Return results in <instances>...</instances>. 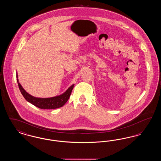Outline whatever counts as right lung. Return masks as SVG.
I'll use <instances>...</instances> for the list:
<instances>
[{
    "mask_svg": "<svg viewBox=\"0 0 161 161\" xmlns=\"http://www.w3.org/2000/svg\"><path fill=\"white\" fill-rule=\"evenodd\" d=\"M16 77L19 89L25 99L31 103L32 104L34 105L35 106L42 109H54L63 106L65 104V103L68 101V100H69V97L70 96L71 92L74 86V84L72 85L64 93L57 97L47 98H36L30 95L25 91V90H24L21 84L19 83L17 74Z\"/></svg>",
    "mask_w": 161,
    "mask_h": 161,
    "instance_id": "add662e5",
    "label": "right lung"
}]
</instances>
